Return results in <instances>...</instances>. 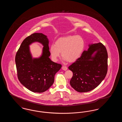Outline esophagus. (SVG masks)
<instances>
[{
    "label": "esophagus",
    "instance_id": "1",
    "mask_svg": "<svg viewBox=\"0 0 122 122\" xmlns=\"http://www.w3.org/2000/svg\"><path fill=\"white\" fill-rule=\"evenodd\" d=\"M62 70H67V67H66V66H62Z\"/></svg>",
    "mask_w": 122,
    "mask_h": 122
}]
</instances>
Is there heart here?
<instances>
[{
	"label": "heart",
	"mask_w": 122,
	"mask_h": 122,
	"mask_svg": "<svg viewBox=\"0 0 122 122\" xmlns=\"http://www.w3.org/2000/svg\"><path fill=\"white\" fill-rule=\"evenodd\" d=\"M85 41L79 36H68L58 39L51 45L49 52L53 61H57L61 55L68 62H73L79 58L83 51Z\"/></svg>",
	"instance_id": "1"
}]
</instances>
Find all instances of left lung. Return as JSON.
<instances>
[{"label": "left lung", "mask_w": 122, "mask_h": 122, "mask_svg": "<svg viewBox=\"0 0 122 122\" xmlns=\"http://www.w3.org/2000/svg\"><path fill=\"white\" fill-rule=\"evenodd\" d=\"M107 50L102 43L89 45L88 50L69 67L73 73L71 86L79 92H88L98 86L107 75Z\"/></svg>", "instance_id": "8db88e82"}]
</instances>
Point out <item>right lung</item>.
<instances>
[{
	"instance_id": "add662e5",
	"label": "right lung",
	"mask_w": 122,
	"mask_h": 122,
	"mask_svg": "<svg viewBox=\"0 0 122 122\" xmlns=\"http://www.w3.org/2000/svg\"><path fill=\"white\" fill-rule=\"evenodd\" d=\"M38 41L44 46L42 56L38 59L32 58L29 45ZM49 41L46 36L35 33L26 37L16 53L15 61L19 81L30 91L43 92L51 86L54 76L62 67L61 64L54 63L49 58Z\"/></svg>"
}]
</instances>
